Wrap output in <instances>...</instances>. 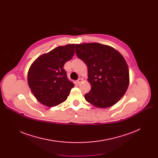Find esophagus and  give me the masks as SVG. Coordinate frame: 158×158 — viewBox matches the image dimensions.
Masks as SVG:
<instances>
[{
    "mask_svg": "<svg viewBox=\"0 0 158 158\" xmlns=\"http://www.w3.org/2000/svg\"><path fill=\"white\" fill-rule=\"evenodd\" d=\"M82 81V79H79L77 81V83L78 84V85H79V84H81V82Z\"/></svg>",
    "mask_w": 158,
    "mask_h": 158,
    "instance_id": "34e87169",
    "label": "esophagus"
}]
</instances>
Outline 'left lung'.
Returning <instances> with one entry per match:
<instances>
[{
	"instance_id": "left-lung-1",
	"label": "left lung",
	"mask_w": 158,
	"mask_h": 158,
	"mask_svg": "<svg viewBox=\"0 0 158 158\" xmlns=\"http://www.w3.org/2000/svg\"><path fill=\"white\" fill-rule=\"evenodd\" d=\"M75 48L77 56L87 65L88 81L92 85L85 95L86 101L101 108L118 102L129 84L128 66L122 54L98 43L77 44Z\"/></svg>"
}]
</instances>
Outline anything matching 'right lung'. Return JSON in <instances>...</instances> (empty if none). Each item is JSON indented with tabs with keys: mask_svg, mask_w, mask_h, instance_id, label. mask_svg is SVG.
I'll use <instances>...</instances> for the list:
<instances>
[{
	"mask_svg": "<svg viewBox=\"0 0 158 158\" xmlns=\"http://www.w3.org/2000/svg\"><path fill=\"white\" fill-rule=\"evenodd\" d=\"M75 44L57 47L33 62L27 81L31 92L42 104L54 107L64 102L74 86L63 69L75 53Z\"/></svg>",
	"mask_w": 158,
	"mask_h": 158,
	"instance_id": "1",
	"label": "right lung"
}]
</instances>
